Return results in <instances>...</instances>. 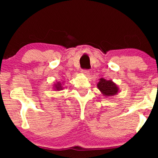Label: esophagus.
Here are the masks:
<instances>
[{"label": "esophagus", "instance_id": "obj_1", "mask_svg": "<svg viewBox=\"0 0 158 158\" xmlns=\"http://www.w3.org/2000/svg\"><path fill=\"white\" fill-rule=\"evenodd\" d=\"M81 72L83 73V74L85 75L86 77H89L90 76V72L88 70H83L81 71Z\"/></svg>", "mask_w": 158, "mask_h": 158}]
</instances>
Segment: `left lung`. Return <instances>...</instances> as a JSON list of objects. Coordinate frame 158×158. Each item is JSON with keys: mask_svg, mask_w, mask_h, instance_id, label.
I'll return each mask as SVG.
<instances>
[{"mask_svg": "<svg viewBox=\"0 0 158 158\" xmlns=\"http://www.w3.org/2000/svg\"><path fill=\"white\" fill-rule=\"evenodd\" d=\"M97 88L104 96L110 97L116 95L119 91V88L111 80H106L103 77L99 79L97 83Z\"/></svg>", "mask_w": 158, "mask_h": 158, "instance_id": "obj_1", "label": "left lung"}]
</instances>
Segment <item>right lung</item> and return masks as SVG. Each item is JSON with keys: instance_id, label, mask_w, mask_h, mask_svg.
Here are the masks:
<instances>
[{"instance_id": "add662e5", "label": "right lung", "mask_w": 158, "mask_h": 158, "mask_svg": "<svg viewBox=\"0 0 158 158\" xmlns=\"http://www.w3.org/2000/svg\"><path fill=\"white\" fill-rule=\"evenodd\" d=\"M64 82H56V83L52 85L53 87V89L55 90L56 91H59V90H62V89H64V87H63V85H64Z\"/></svg>"}]
</instances>
